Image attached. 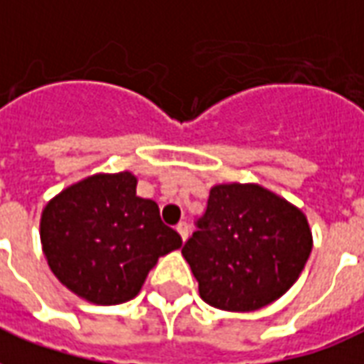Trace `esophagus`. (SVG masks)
Instances as JSON below:
<instances>
[{
  "label": "esophagus",
  "mask_w": 364,
  "mask_h": 364,
  "mask_svg": "<svg viewBox=\"0 0 364 364\" xmlns=\"http://www.w3.org/2000/svg\"><path fill=\"white\" fill-rule=\"evenodd\" d=\"M177 232L181 235L183 240H187V237H188V223H187V221H181V223L177 225Z\"/></svg>",
  "instance_id": "34e87169"
}]
</instances>
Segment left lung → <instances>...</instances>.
<instances>
[{
    "label": "left lung",
    "instance_id": "obj_1",
    "mask_svg": "<svg viewBox=\"0 0 364 364\" xmlns=\"http://www.w3.org/2000/svg\"><path fill=\"white\" fill-rule=\"evenodd\" d=\"M181 254L200 298L225 311H256L304 271L313 238L301 210L259 185H215Z\"/></svg>",
    "mask_w": 364,
    "mask_h": 364
}]
</instances>
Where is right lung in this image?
I'll return each instance as SVG.
<instances>
[{"label": "right lung", "mask_w": 364, "mask_h": 364, "mask_svg": "<svg viewBox=\"0 0 364 364\" xmlns=\"http://www.w3.org/2000/svg\"><path fill=\"white\" fill-rule=\"evenodd\" d=\"M129 171L99 173L65 188L41 213L43 254L68 290L97 305L135 298L158 257L181 248L154 200L137 196Z\"/></svg>", "instance_id": "right-lung-1"}]
</instances>
